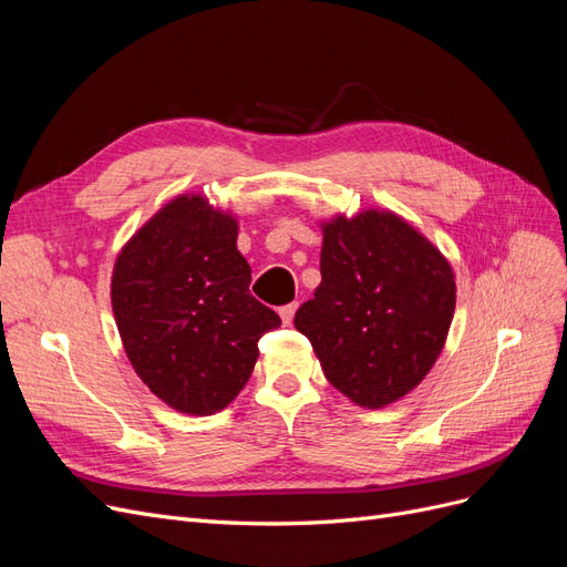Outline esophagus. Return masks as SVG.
Instances as JSON below:
<instances>
[{
	"instance_id": "esophagus-1",
	"label": "esophagus",
	"mask_w": 567,
	"mask_h": 567,
	"mask_svg": "<svg viewBox=\"0 0 567 567\" xmlns=\"http://www.w3.org/2000/svg\"><path fill=\"white\" fill-rule=\"evenodd\" d=\"M296 310H298V302H290V305H284V307H281L279 315H281V321H284V326H290V323H293Z\"/></svg>"
}]
</instances>
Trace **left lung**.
<instances>
[{
    "mask_svg": "<svg viewBox=\"0 0 567 567\" xmlns=\"http://www.w3.org/2000/svg\"><path fill=\"white\" fill-rule=\"evenodd\" d=\"M456 305L450 262L392 213L323 225L321 284L296 312L326 379L359 406L414 390L442 352Z\"/></svg>",
    "mask_w": 567,
    "mask_h": 567,
    "instance_id": "obj_1",
    "label": "left lung"
}]
</instances>
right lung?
<instances>
[{
	"label": "right lung",
	"instance_id": "1",
	"mask_svg": "<svg viewBox=\"0 0 567 567\" xmlns=\"http://www.w3.org/2000/svg\"><path fill=\"white\" fill-rule=\"evenodd\" d=\"M238 225L203 196H179L120 250L111 281L125 352L153 394L184 414L225 409L248 383L257 340L279 315L250 296Z\"/></svg>",
	"mask_w": 567,
	"mask_h": 567
}]
</instances>
